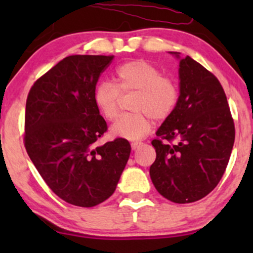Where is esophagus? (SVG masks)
I'll return each mask as SVG.
<instances>
[{"label":"esophagus","instance_id":"obj_1","mask_svg":"<svg viewBox=\"0 0 253 253\" xmlns=\"http://www.w3.org/2000/svg\"><path fill=\"white\" fill-rule=\"evenodd\" d=\"M140 145H141V143H138V141H134V143L130 144V147H132V150H136L139 146H140Z\"/></svg>","mask_w":253,"mask_h":253}]
</instances>
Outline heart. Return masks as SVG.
I'll return each mask as SVG.
<instances>
[{
    "instance_id": "obj_1",
    "label": "heart",
    "mask_w": 253,
    "mask_h": 253,
    "mask_svg": "<svg viewBox=\"0 0 253 253\" xmlns=\"http://www.w3.org/2000/svg\"><path fill=\"white\" fill-rule=\"evenodd\" d=\"M132 114L125 115L112 127V133L128 140H139L149 134L152 119L165 120L178 102V89L170 78L162 76L155 65L143 59L121 64L115 71V84L104 81L97 84L94 101L103 118H118L123 95H132Z\"/></svg>"
}]
</instances>
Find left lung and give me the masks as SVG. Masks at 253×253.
<instances>
[{
	"mask_svg": "<svg viewBox=\"0 0 253 253\" xmlns=\"http://www.w3.org/2000/svg\"><path fill=\"white\" fill-rule=\"evenodd\" d=\"M170 53L179 58L178 52ZM178 75V102L152 140L157 156L150 176L165 199L190 203L207 196L220 182L236 129L225 91L211 72L187 56L179 60Z\"/></svg>",
	"mask_w": 253,
	"mask_h": 253,
	"instance_id": "1",
	"label": "left lung"
}]
</instances>
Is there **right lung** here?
I'll return each instance as SVG.
<instances>
[{
  "instance_id": "add662e5",
  "label": "right lung",
  "mask_w": 253,
  "mask_h": 253,
  "mask_svg": "<svg viewBox=\"0 0 253 253\" xmlns=\"http://www.w3.org/2000/svg\"><path fill=\"white\" fill-rule=\"evenodd\" d=\"M113 58H64L38 78L26 101V151L50 189L78 207L112 196L129 158L126 139L96 145L108 127L94 91Z\"/></svg>"
}]
</instances>
